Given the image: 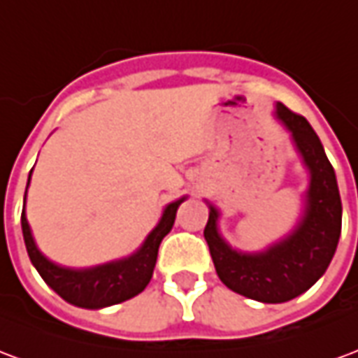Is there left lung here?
Masks as SVG:
<instances>
[{"label":"left lung","instance_id":"1","mask_svg":"<svg viewBox=\"0 0 358 358\" xmlns=\"http://www.w3.org/2000/svg\"><path fill=\"white\" fill-rule=\"evenodd\" d=\"M275 116L289 131L309 171L296 227L262 252H240L221 236L217 208L206 200L210 217L204 238L217 276L227 288L262 303H284L311 288L332 262L341 234L340 189L318 135L282 103H276Z\"/></svg>","mask_w":358,"mask_h":358}]
</instances>
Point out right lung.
<instances>
[{
    "label": "right lung",
    "instance_id": "right-lung-1",
    "mask_svg": "<svg viewBox=\"0 0 358 358\" xmlns=\"http://www.w3.org/2000/svg\"><path fill=\"white\" fill-rule=\"evenodd\" d=\"M30 177H32V171H30ZM28 185H30V179H28ZM28 185H26V190H28ZM181 202H185V196L164 208L158 225L150 231L137 252L116 262L87 268H70L49 262L36 246V240H34L24 208H22L20 225H22L26 252L47 286L53 288L64 301L76 307H83V309H103L108 305L122 303L125 299H131L141 294L150 282L160 242L176 223L177 208L181 206Z\"/></svg>",
    "mask_w": 358,
    "mask_h": 358
}]
</instances>
